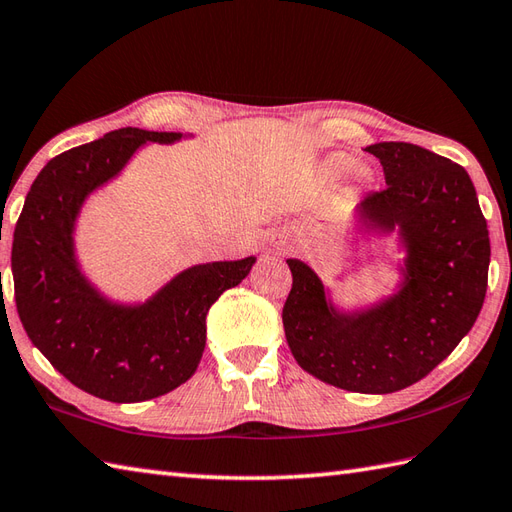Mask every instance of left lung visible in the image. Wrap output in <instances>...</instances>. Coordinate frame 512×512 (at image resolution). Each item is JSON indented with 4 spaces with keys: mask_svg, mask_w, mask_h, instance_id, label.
Wrapping results in <instances>:
<instances>
[{
    "mask_svg": "<svg viewBox=\"0 0 512 512\" xmlns=\"http://www.w3.org/2000/svg\"><path fill=\"white\" fill-rule=\"evenodd\" d=\"M365 151L383 165L387 187L358 204V220L407 244V281L396 297L361 314H339L321 279L288 259L292 288L284 330L295 361L319 380L358 394H391L431 374L464 339L488 286L486 220L469 173L411 143Z\"/></svg>",
    "mask_w": 512,
    "mask_h": 512,
    "instance_id": "left-lung-1",
    "label": "left lung"
}]
</instances>
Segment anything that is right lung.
Wrapping results in <instances>:
<instances>
[{"instance_id": "add662e5", "label": "right lung", "mask_w": 512, "mask_h": 512, "mask_svg": "<svg viewBox=\"0 0 512 512\" xmlns=\"http://www.w3.org/2000/svg\"><path fill=\"white\" fill-rule=\"evenodd\" d=\"M178 138L123 127L63 151L32 182L15 226L10 262L21 325L59 374L96 398L140 402L187 383L204 352L206 312L255 264L246 257L193 266L138 308L107 303L79 273L72 226L88 193L147 140Z\"/></svg>"}]
</instances>
